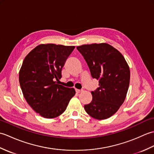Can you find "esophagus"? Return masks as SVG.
I'll use <instances>...</instances> for the list:
<instances>
[{
	"mask_svg": "<svg viewBox=\"0 0 154 154\" xmlns=\"http://www.w3.org/2000/svg\"><path fill=\"white\" fill-rule=\"evenodd\" d=\"M75 91H76L77 93H80L82 92V90H79V89H75Z\"/></svg>",
	"mask_w": 154,
	"mask_h": 154,
	"instance_id": "34e87169",
	"label": "esophagus"
}]
</instances>
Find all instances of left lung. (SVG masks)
<instances>
[{"mask_svg": "<svg viewBox=\"0 0 154 154\" xmlns=\"http://www.w3.org/2000/svg\"><path fill=\"white\" fill-rule=\"evenodd\" d=\"M89 67L91 76L99 80V87L91 91L93 100L85 105L87 113L98 120L115 114L126 99L130 71L122 54L106 43L77 46Z\"/></svg>", "mask_w": 154, "mask_h": 154, "instance_id": "obj_1", "label": "left lung"}]
</instances>
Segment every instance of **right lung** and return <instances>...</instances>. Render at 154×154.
I'll return each instance as SVG.
<instances>
[{
	"label": "right lung",
	"instance_id": "add662e5",
	"mask_svg": "<svg viewBox=\"0 0 154 154\" xmlns=\"http://www.w3.org/2000/svg\"><path fill=\"white\" fill-rule=\"evenodd\" d=\"M73 45L40 44L23 61L19 83L26 100L35 112L45 119L59 116L75 94L73 88L59 85L61 69L75 49Z\"/></svg>",
	"mask_w": 154,
	"mask_h": 154
}]
</instances>
